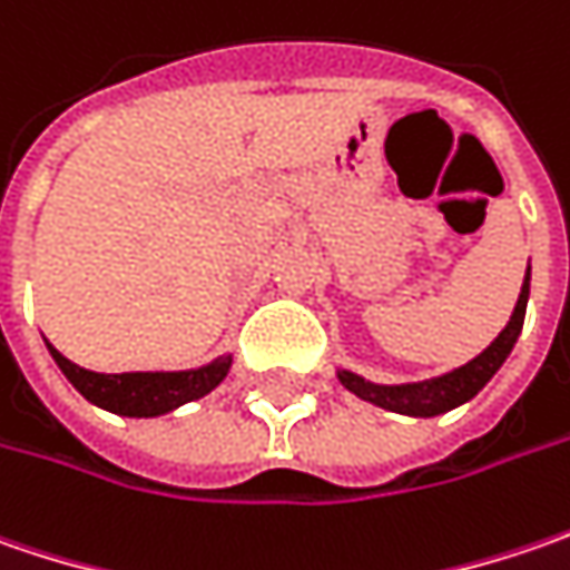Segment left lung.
Returning a JSON list of instances; mask_svg holds the SVG:
<instances>
[{
    "mask_svg": "<svg viewBox=\"0 0 570 570\" xmlns=\"http://www.w3.org/2000/svg\"><path fill=\"white\" fill-rule=\"evenodd\" d=\"M527 299H530V267H527V277H523V286H520V299L513 306V315L504 325V332L498 334L479 357L469 360L459 370L443 373V376H433V380H424V383L380 385L363 380V376L351 373V370H337V380H341L344 389H351L357 399H363V402L380 405L385 411H395V414H409V417H433V414L459 409L469 399H475L488 385V380L501 370V363L510 357L517 337L523 332Z\"/></svg>",
    "mask_w": 570,
    "mask_h": 570,
    "instance_id": "8db88e82",
    "label": "left lung"
}]
</instances>
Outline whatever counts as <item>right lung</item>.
<instances>
[{
  "label": "right lung",
  "mask_w": 570,
  "mask_h": 570,
  "mask_svg": "<svg viewBox=\"0 0 570 570\" xmlns=\"http://www.w3.org/2000/svg\"><path fill=\"white\" fill-rule=\"evenodd\" d=\"M47 351L79 395H86L91 405L124 417H159L187 402H197L223 383L233 366V354H226L210 360L207 366L175 373H91L62 357L53 344H47Z\"/></svg>",
  "instance_id": "right-lung-1"
}]
</instances>
